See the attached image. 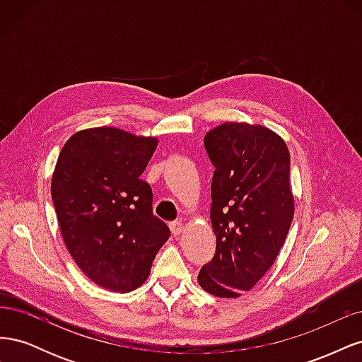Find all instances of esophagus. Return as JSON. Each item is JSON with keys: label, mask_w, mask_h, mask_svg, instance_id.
Wrapping results in <instances>:
<instances>
[{"label": "esophagus", "mask_w": 362, "mask_h": 362, "mask_svg": "<svg viewBox=\"0 0 362 362\" xmlns=\"http://www.w3.org/2000/svg\"><path fill=\"white\" fill-rule=\"evenodd\" d=\"M169 226H170V231H172L173 235H180L181 231H182V228H184L181 221H173V222L169 223Z\"/></svg>", "instance_id": "34e87169"}]
</instances>
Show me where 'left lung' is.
I'll return each mask as SVG.
<instances>
[{
  "label": "left lung",
  "mask_w": 362,
  "mask_h": 362,
  "mask_svg": "<svg viewBox=\"0 0 362 362\" xmlns=\"http://www.w3.org/2000/svg\"><path fill=\"white\" fill-rule=\"evenodd\" d=\"M204 146L214 166L216 254L198 282L217 298H238L266 275L288 234L294 214L288 148L269 128L243 122L208 131Z\"/></svg>",
  "instance_id": "1"
}]
</instances>
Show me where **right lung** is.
<instances>
[{
  "label": "right lung",
  "instance_id": "add662e5",
  "mask_svg": "<svg viewBox=\"0 0 362 362\" xmlns=\"http://www.w3.org/2000/svg\"><path fill=\"white\" fill-rule=\"evenodd\" d=\"M157 139L100 127L75 133L59 156L51 196L69 254L84 275L112 291L149 276L170 229L152 213L151 185L140 180Z\"/></svg>",
  "mask_w": 362,
  "mask_h": 362
}]
</instances>
